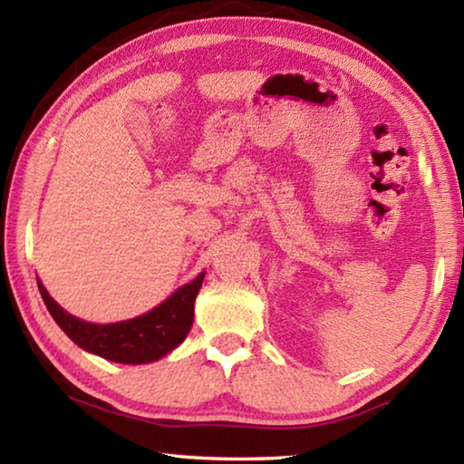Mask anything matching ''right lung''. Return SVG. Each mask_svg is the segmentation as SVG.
<instances>
[{"instance_id":"1","label":"right lung","mask_w":464,"mask_h":464,"mask_svg":"<svg viewBox=\"0 0 464 464\" xmlns=\"http://www.w3.org/2000/svg\"><path fill=\"white\" fill-rule=\"evenodd\" d=\"M204 272L192 282L178 288L168 301L145 315L121 321V324H88L59 307L46 288L38 282L46 309L80 348L92 352L112 362L121 364H147L169 354L186 340L194 321V301L202 286Z\"/></svg>"}]
</instances>
